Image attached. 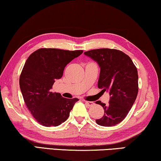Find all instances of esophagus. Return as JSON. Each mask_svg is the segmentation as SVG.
Returning a JSON list of instances; mask_svg holds the SVG:
<instances>
[{
  "instance_id": "esophagus-1",
  "label": "esophagus",
  "mask_w": 161,
  "mask_h": 161,
  "mask_svg": "<svg viewBox=\"0 0 161 161\" xmlns=\"http://www.w3.org/2000/svg\"><path fill=\"white\" fill-rule=\"evenodd\" d=\"M84 102H85V103L88 105V106H92V105H94V103L92 101H87V100H84Z\"/></svg>"
}]
</instances>
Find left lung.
I'll list each match as a JSON object with an SVG mask.
<instances>
[{
    "mask_svg": "<svg viewBox=\"0 0 161 161\" xmlns=\"http://www.w3.org/2000/svg\"><path fill=\"white\" fill-rule=\"evenodd\" d=\"M84 54L97 62L100 69L97 87L109 92L108 105H102L104 114L96 119L103 126H112L125 119L138 93V73L129 56L121 50L103 48L89 50Z\"/></svg>",
    "mask_w": 161,
    "mask_h": 161,
    "instance_id": "left-lung-1",
    "label": "left lung"
}]
</instances>
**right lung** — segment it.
<instances>
[{
	"mask_svg": "<svg viewBox=\"0 0 161 161\" xmlns=\"http://www.w3.org/2000/svg\"><path fill=\"white\" fill-rule=\"evenodd\" d=\"M82 50L41 48L32 53L25 62L19 86L25 104L37 122L44 126H57L69 118L78 98L67 99L51 92L64 68Z\"/></svg>",
	"mask_w": 161,
	"mask_h": 161,
	"instance_id": "obj_1",
	"label": "right lung"
}]
</instances>
